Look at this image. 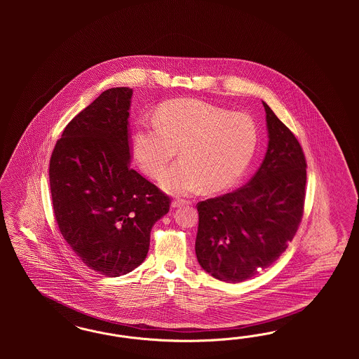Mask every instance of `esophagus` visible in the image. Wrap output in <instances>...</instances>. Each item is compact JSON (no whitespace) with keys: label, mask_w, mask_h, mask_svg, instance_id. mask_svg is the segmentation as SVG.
Segmentation results:
<instances>
[{"label":"esophagus","mask_w":359,"mask_h":359,"mask_svg":"<svg viewBox=\"0 0 359 359\" xmlns=\"http://www.w3.org/2000/svg\"><path fill=\"white\" fill-rule=\"evenodd\" d=\"M188 201H185V200H182V198H177V200H174L172 203H171V207L172 208H179L182 207V205H185Z\"/></svg>","instance_id":"esophagus-1"}]
</instances>
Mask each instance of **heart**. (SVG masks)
<instances>
[{
    "instance_id": "1",
    "label": "heart",
    "mask_w": 359,
    "mask_h": 359,
    "mask_svg": "<svg viewBox=\"0 0 359 359\" xmlns=\"http://www.w3.org/2000/svg\"><path fill=\"white\" fill-rule=\"evenodd\" d=\"M258 126L246 113H230L197 100L165 102L155 123L140 122L131 135L133 154L142 170L158 177L177 152L182 158L161 177L171 195L185 196L201 185L218 192L233 184L250 164Z\"/></svg>"
}]
</instances>
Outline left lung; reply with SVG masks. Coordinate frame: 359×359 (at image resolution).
<instances>
[{"label":"left lung","instance_id":"1","mask_svg":"<svg viewBox=\"0 0 359 359\" xmlns=\"http://www.w3.org/2000/svg\"><path fill=\"white\" fill-rule=\"evenodd\" d=\"M269 146L238 189L197 204L196 257L218 280H248L279 259L304 212L306 161L294 133L263 102Z\"/></svg>","mask_w":359,"mask_h":359}]
</instances>
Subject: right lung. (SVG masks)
<instances>
[{
  "label": "right lung",
  "mask_w": 359,
  "mask_h": 359,
  "mask_svg": "<svg viewBox=\"0 0 359 359\" xmlns=\"http://www.w3.org/2000/svg\"><path fill=\"white\" fill-rule=\"evenodd\" d=\"M131 88H110L71 121L50 159L55 219L90 270L116 278L144 261L170 197L130 167Z\"/></svg>",
  "instance_id": "obj_1"
}]
</instances>
